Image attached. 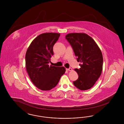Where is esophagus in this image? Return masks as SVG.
<instances>
[{"mask_svg": "<svg viewBox=\"0 0 124 124\" xmlns=\"http://www.w3.org/2000/svg\"><path fill=\"white\" fill-rule=\"evenodd\" d=\"M66 70H67V71H71V70H72V68H70L69 69H66Z\"/></svg>", "mask_w": 124, "mask_h": 124, "instance_id": "1", "label": "esophagus"}]
</instances>
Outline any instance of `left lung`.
Returning <instances> with one entry per match:
<instances>
[{
	"mask_svg": "<svg viewBox=\"0 0 124 124\" xmlns=\"http://www.w3.org/2000/svg\"><path fill=\"white\" fill-rule=\"evenodd\" d=\"M65 39L71 45L77 61L81 63L79 69H75L79 77L73 84L80 90H89L101 74L103 62L101 51L94 39L87 34L70 33L66 35Z\"/></svg>",
	"mask_w": 124,
	"mask_h": 124,
	"instance_id": "1",
	"label": "left lung"
}]
</instances>
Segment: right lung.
Listing matches in <instances>:
<instances>
[{
  "label": "right lung",
  "instance_id": "obj_1",
  "mask_svg": "<svg viewBox=\"0 0 124 124\" xmlns=\"http://www.w3.org/2000/svg\"><path fill=\"white\" fill-rule=\"evenodd\" d=\"M60 36L56 33H46L35 38L27 49L25 66L31 81L42 90L56 86L65 72L64 67L49 65L54 54L53 46Z\"/></svg>",
  "mask_w": 124,
  "mask_h": 124
}]
</instances>
